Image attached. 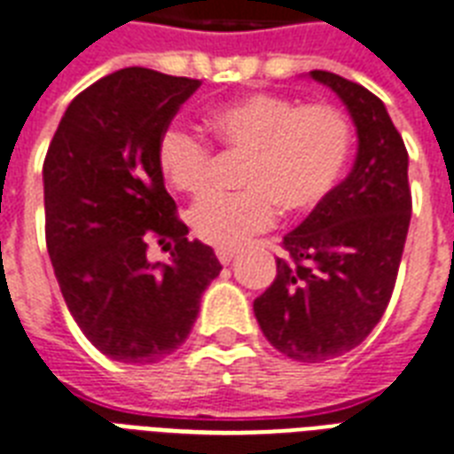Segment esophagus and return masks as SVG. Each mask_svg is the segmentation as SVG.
Wrapping results in <instances>:
<instances>
[{
    "mask_svg": "<svg viewBox=\"0 0 454 454\" xmlns=\"http://www.w3.org/2000/svg\"><path fill=\"white\" fill-rule=\"evenodd\" d=\"M216 257L223 266H228L235 259V250H216Z\"/></svg>",
    "mask_w": 454,
    "mask_h": 454,
    "instance_id": "obj_1",
    "label": "esophagus"
}]
</instances>
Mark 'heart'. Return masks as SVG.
<instances>
[{
	"label": "heart",
	"mask_w": 454,
	"mask_h": 454,
	"mask_svg": "<svg viewBox=\"0 0 454 454\" xmlns=\"http://www.w3.org/2000/svg\"><path fill=\"white\" fill-rule=\"evenodd\" d=\"M221 145L245 152L242 192H207L188 212L192 233L207 245L233 250L271 226L278 209L311 212L338 185L352 150L348 116L328 104L297 106L293 99L252 92L207 114ZM157 166L178 192L207 185L209 150L188 128L168 126L157 140Z\"/></svg>",
	"instance_id": "heart-1"
}]
</instances>
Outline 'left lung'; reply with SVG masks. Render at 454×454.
<instances>
[{
	"label": "left lung",
	"instance_id": "left-lung-1",
	"mask_svg": "<svg viewBox=\"0 0 454 454\" xmlns=\"http://www.w3.org/2000/svg\"><path fill=\"white\" fill-rule=\"evenodd\" d=\"M311 81L338 95L357 130L348 178L283 238L288 257L254 300L266 340L290 359L317 364L357 348L379 324L395 288L410 228V157L386 104L328 71Z\"/></svg>",
	"mask_w": 454,
	"mask_h": 454
}]
</instances>
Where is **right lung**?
Masks as SVG:
<instances>
[{
	"instance_id": "obj_1",
	"label": "right lung",
	"mask_w": 454,
	"mask_h": 454,
	"mask_svg": "<svg viewBox=\"0 0 454 454\" xmlns=\"http://www.w3.org/2000/svg\"><path fill=\"white\" fill-rule=\"evenodd\" d=\"M200 81L121 68L64 112L43 166L47 252L88 340L126 364H154L181 348L221 264L188 240L157 166V140ZM159 237L168 262H150Z\"/></svg>"
}]
</instances>
